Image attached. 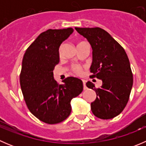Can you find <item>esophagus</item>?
<instances>
[{"mask_svg": "<svg viewBox=\"0 0 146 146\" xmlns=\"http://www.w3.org/2000/svg\"><path fill=\"white\" fill-rule=\"evenodd\" d=\"M82 83H83V89L85 90L86 89V85H85V81L84 80H82Z\"/></svg>", "mask_w": 146, "mask_h": 146, "instance_id": "esophagus-1", "label": "esophagus"}]
</instances>
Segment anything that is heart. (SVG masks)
Instances as JSON below:
<instances>
[{
	"label": "heart",
	"mask_w": 146,
	"mask_h": 146,
	"mask_svg": "<svg viewBox=\"0 0 146 146\" xmlns=\"http://www.w3.org/2000/svg\"><path fill=\"white\" fill-rule=\"evenodd\" d=\"M81 43V42H80ZM62 48H63V44H61L58 48V54L59 56H61V52H62ZM71 70L73 73H74L75 74L78 75V76H80L83 72V68L81 66L78 64H74L71 66Z\"/></svg>",
	"instance_id": "heart-1"
}]
</instances>
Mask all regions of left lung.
<instances>
[{"label":"left lung","instance_id":"1","mask_svg":"<svg viewBox=\"0 0 146 146\" xmlns=\"http://www.w3.org/2000/svg\"><path fill=\"white\" fill-rule=\"evenodd\" d=\"M86 38L92 48V63L90 77L101 79L102 85L96 88L88 81V88L95 91L97 98L91 103L95 117L110 119L118 116L129 100L133 86L130 62L121 46L110 34L100 27H75Z\"/></svg>","mask_w":146,"mask_h":146}]
</instances>
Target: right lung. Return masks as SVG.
I'll return each instance as SVG.
<instances>
[{"label":"right lung","instance_id":"obj_1","mask_svg":"<svg viewBox=\"0 0 146 146\" xmlns=\"http://www.w3.org/2000/svg\"><path fill=\"white\" fill-rule=\"evenodd\" d=\"M73 32V28L48 29L41 33L23 56L20 82L25 102L30 112L48 124L60 123L71 112L70 101L83 90L81 80L66 78L59 85L54 79L59 63L58 48Z\"/></svg>","mask_w":146,"mask_h":146}]
</instances>
